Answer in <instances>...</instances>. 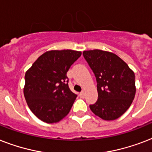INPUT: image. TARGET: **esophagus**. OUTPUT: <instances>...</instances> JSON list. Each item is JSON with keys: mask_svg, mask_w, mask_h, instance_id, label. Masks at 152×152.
<instances>
[{"mask_svg": "<svg viewBox=\"0 0 152 152\" xmlns=\"http://www.w3.org/2000/svg\"><path fill=\"white\" fill-rule=\"evenodd\" d=\"M80 98H84V96H85V93H84L83 91L80 93Z\"/></svg>", "mask_w": 152, "mask_h": 152, "instance_id": "34e87169", "label": "esophagus"}]
</instances>
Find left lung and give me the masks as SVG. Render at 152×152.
Instances as JSON below:
<instances>
[{
    "label": "left lung",
    "instance_id": "obj_1",
    "mask_svg": "<svg viewBox=\"0 0 152 152\" xmlns=\"http://www.w3.org/2000/svg\"><path fill=\"white\" fill-rule=\"evenodd\" d=\"M83 55L97 80L98 100L91 110L105 121L118 119L131 106L136 95L134 72L115 53L101 50Z\"/></svg>",
    "mask_w": 152,
    "mask_h": 152
}]
</instances>
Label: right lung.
<instances>
[{"label": "right lung", "instance_id": "add662e5", "mask_svg": "<svg viewBox=\"0 0 152 152\" xmlns=\"http://www.w3.org/2000/svg\"><path fill=\"white\" fill-rule=\"evenodd\" d=\"M81 53L72 50L46 51L26 72L25 99L44 122H58L71 110L77 95L69 89L67 72Z\"/></svg>", "mask_w": 152, "mask_h": 152}]
</instances>
